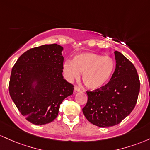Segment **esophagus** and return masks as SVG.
<instances>
[{
  "label": "esophagus",
  "mask_w": 150,
  "mask_h": 150,
  "mask_svg": "<svg viewBox=\"0 0 150 150\" xmlns=\"http://www.w3.org/2000/svg\"><path fill=\"white\" fill-rule=\"evenodd\" d=\"M74 91L76 92H79V91H81V88L78 86L76 85V86H74Z\"/></svg>",
  "instance_id": "34e87169"
}]
</instances>
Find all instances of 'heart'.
I'll return each mask as SVG.
<instances>
[{
    "label": "heart",
    "mask_w": 150,
    "mask_h": 150,
    "mask_svg": "<svg viewBox=\"0 0 150 150\" xmlns=\"http://www.w3.org/2000/svg\"><path fill=\"white\" fill-rule=\"evenodd\" d=\"M115 69V61L109 56L82 53L74 57L72 62L63 64V71L69 80L76 79L82 74V81L87 88L97 89L105 86Z\"/></svg>",
    "instance_id": "obj_1"
}]
</instances>
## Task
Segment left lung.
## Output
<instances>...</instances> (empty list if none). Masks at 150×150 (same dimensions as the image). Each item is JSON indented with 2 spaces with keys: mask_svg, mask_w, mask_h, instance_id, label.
<instances>
[{
  "mask_svg": "<svg viewBox=\"0 0 150 150\" xmlns=\"http://www.w3.org/2000/svg\"><path fill=\"white\" fill-rule=\"evenodd\" d=\"M116 66L105 86L87 91V103L82 109L89 122L100 127L117 125L132 111L137 103L140 83L135 67L119 52H115Z\"/></svg>",
  "mask_w": 150,
  "mask_h": 150,
  "instance_id": "1",
  "label": "left lung"
}]
</instances>
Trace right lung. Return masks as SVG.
<instances>
[{"label": "right lung", "mask_w": 150, "mask_h": 150, "mask_svg": "<svg viewBox=\"0 0 150 150\" xmlns=\"http://www.w3.org/2000/svg\"><path fill=\"white\" fill-rule=\"evenodd\" d=\"M63 47L57 44L32 48L12 69L9 93L29 122L45 125L57 117L60 104L73 94L74 86L64 79Z\"/></svg>", "instance_id": "right-lung-1"}]
</instances>
